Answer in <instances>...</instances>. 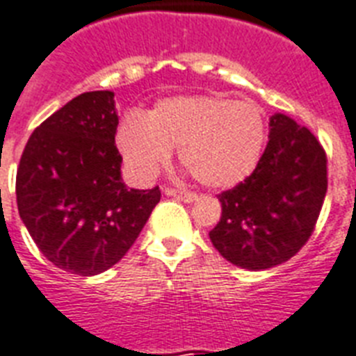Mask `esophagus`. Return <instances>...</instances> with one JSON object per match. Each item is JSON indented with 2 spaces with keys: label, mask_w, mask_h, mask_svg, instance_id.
Returning <instances> with one entry per match:
<instances>
[{
  "label": "esophagus",
  "mask_w": 356,
  "mask_h": 356,
  "mask_svg": "<svg viewBox=\"0 0 356 356\" xmlns=\"http://www.w3.org/2000/svg\"><path fill=\"white\" fill-rule=\"evenodd\" d=\"M163 193H165L167 196H175V198L181 200V202H185V204H191V202H195V200L198 198L196 193H191V191H178V189H172V187H165Z\"/></svg>",
  "instance_id": "esophagus-1"
}]
</instances>
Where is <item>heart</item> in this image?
<instances>
[{"label":"heart","mask_w":356,"mask_h":356,"mask_svg":"<svg viewBox=\"0 0 356 356\" xmlns=\"http://www.w3.org/2000/svg\"><path fill=\"white\" fill-rule=\"evenodd\" d=\"M266 138V116L257 102L185 94L161 99L147 116H127L118 145L138 180H152L171 160V149L180 147V163L196 181L227 189L254 171Z\"/></svg>","instance_id":"heart-1"}]
</instances>
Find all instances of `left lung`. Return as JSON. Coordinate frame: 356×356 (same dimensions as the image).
<instances>
[{
    "mask_svg": "<svg viewBox=\"0 0 356 356\" xmlns=\"http://www.w3.org/2000/svg\"><path fill=\"white\" fill-rule=\"evenodd\" d=\"M325 193L324 147L309 129L275 114L254 171L218 195L222 216L211 242L227 262L249 271L287 262L315 231Z\"/></svg>",
    "mask_w": 356,
    "mask_h": 356,
    "instance_id": "8db88e82",
    "label": "left lung"
}]
</instances>
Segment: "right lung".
I'll list each match as a JSON object with an SVG mask.
<instances>
[{
    "label": "right lung",
    "instance_id": "add662e5",
    "mask_svg": "<svg viewBox=\"0 0 356 356\" xmlns=\"http://www.w3.org/2000/svg\"><path fill=\"white\" fill-rule=\"evenodd\" d=\"M116 129L114 92L79 94L32 132L17 167L26 231L47 260L79 277L120 262L161 196L158 185L123 184Z\"/></svg>",
    "mask_w": 356,
    "mask_h": 356
}]
</instances>
